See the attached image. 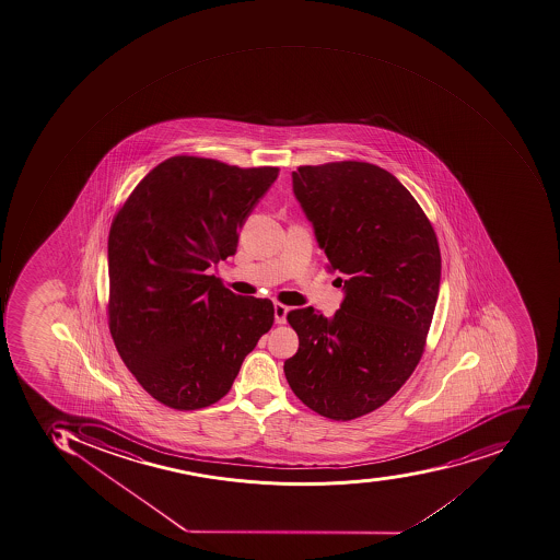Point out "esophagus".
I'll return each instance as SVG.
<instances>
[{"instance_id":"esophagus-1","label":"esophagus","mask_w":560,"mask_h":560,"mask_svg":"<svg viewBox=\"0 0 560 560\" xmlns=\"http://www.w3.org/2000/svg\"><path fill=\"white\" fill-rule=\"evenodd\" d=\"M288 311H290V308L284 304H279V302L273 304V317H276L278 325H284V323H287Z\"/></svg>"}]
</instances>
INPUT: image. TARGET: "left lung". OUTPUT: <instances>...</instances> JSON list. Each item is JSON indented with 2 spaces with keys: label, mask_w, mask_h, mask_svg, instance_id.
Here are the masks:
<instances>
[{
  "label": "left lung",
  "mask_w": 560,
  "mask_h": 560,
  "mask_svg": "<svg viewBox=\"0 0 560 560\" xmlns=\"http://www.w3.org/2000/svg\"><path fill=\"white\" fill-rule=\"evenodd\" d=\"M291 178L331 269L347 279L334 316L288 313L299 351L284 375L311 410L352 421L389 401L421 361L439 299V238L412 194L378 165H300Z\"/></svg>",
  "instance_id": "1"
}]
</instances>
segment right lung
I'll list each match as a JSON object with an SVG mask.
<instances>
[{
  "mask_svg": "<svg viewBox=\"0 0 560 560\" xmlns=\"http://www.w3.org/2000/svg\"><path fill=\"white\" fill-rule=\"evenodd\" d=\"M278 174L270 165L171 156L113 218L109 334L159 404L174 410L217 404L272 328L270 300L235 295L206 270L235 255L238 230Z\"/></svg>",
  "mask_w": 560,
  "mask_h": 560,
  "instance_id": "1",
  "label": "right lung"
}]
</instances>
